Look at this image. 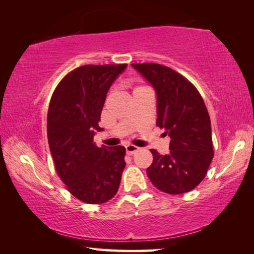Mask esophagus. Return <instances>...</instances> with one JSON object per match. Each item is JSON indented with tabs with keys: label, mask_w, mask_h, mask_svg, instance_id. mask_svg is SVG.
<instances>
[{
	"label": "esophagus",
	"mask_w": 254,
	"mask_h": 254,
	"mask_svg": "<svg viewBox=\"0 0 254 254\" xmlns=\"http://www.w3.org/2000/svg\"><path fill=\"white\" fill-rule=\"evenodd\" d=\"M126 150H127V154H133V153H135L137 150H139V148H137L136 145H133V144H127Z\"/></svg>",
	"instance_id": "1"
}]
</instances>
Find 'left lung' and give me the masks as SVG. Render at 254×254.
Returning <instances> with one entry per match:
<instances>
[{
	"mask_svg": "<svg viewBox=\"0 0 254 254\" xmlns=\"http://www.w3.org/2000/svg\"><path fill=\"white\" fill-rule=\"evenodd\" d=\"M157 95V126L170 136L169 153L151 149L147 169L161 191L178 195L190 191L204 179L214 156L212 127L205 103L190 81L169 67L132 64Z\"/></svg>",
	"mask_w": 254,
	"mask_h": 254,
	"instance_id": "1",
	"label": "left lung"
}]
</instances>
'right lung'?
Masks as SVG:
<instances>
[{"instance_id": "add662e5", "label": "right lung", "mask_w": 254, "mask_h": 254, "mask_svg": "<svg viewBox=\"0 0 254 254\" xmlns=\"http://www.w3.org/2000/svg\"><path fill=\"white\" fill-rule=\"evenodd\" d=\"M123 65H85L65 76L51 97L47 133L56 170L70 194L102 204L117 194L126 167V148L93 142L107 92Z\"/></svg>"}]
</instances>
